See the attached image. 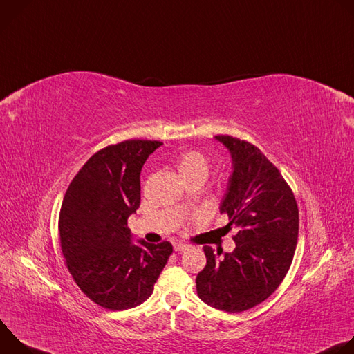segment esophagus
Returning <instances> with one entry per match:
<instances>
[{
    "mask_svg": "<svg viewBox=\"0 0 354 354\" xmlns=\"http://www.w3.org/2000/svg\"><path fill=\"white\" fill-rule=\"evenodd\" d=\"M189 248H190V246L186 245V243H176V245L174 246L175 252H185V250H187Z\"/></svg>",
    "mask_w": 354,
    "mask_h": 354,
    "instance_id": "obj_1",
    "label": "esophagus"
}]
</instances>
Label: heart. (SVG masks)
<instances>
[{
	"label": "heart",
	"mask_w": 354,
	"mask_h": 354,
	"mask_svg": "<svg viewBox=\"0 0 354 354\" xmlns=\"http://www.w3.org/2000/svg\"><path fill=\"white\" fill-rule=\"evenodd\" d=\"M175 167L183 182L193 178H201L206 180L210 172L209 158L196 149H189L182 153L176 160Z\"/></svg>",
	"instance_id": "b5f03b06"
}]
</instances>
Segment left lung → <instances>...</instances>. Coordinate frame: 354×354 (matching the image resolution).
<instances>
[{"label":"left lung","instance_id":"left-lung-1","mask_svg":"<svg viewBox=\"0 0 354 354\" xmlns=\"http://www.w3.org/2000/svg\"><path fill=\"white\" fill-rule=\"evenodd\" d=\"M232 158L220 213L236 227L235 249L214 254L196 277L197 295L225 313H242L269 298L286 277L298 238L295 197L279 169L248 141L216 136Z\"/></svg>","mask_w":354,"mask_h":354}]
</instances>
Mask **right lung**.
<instances>
[{"instance_id":"1","label":"right lung","mask_w":354,"mask_h":354,"mask_svg":"<svg viewBox=\"0 0 354 354\" xmlns=\"http://www.w3.org/2000/svg\"><path fill=\"white\" fill-rule=\"evenodd\" d=\"M161 141L126 140L93 154L70 183L59 217L68 272L95 304L137 307L153 294L169 242L133 243L127 218L140 207V174Z\"/></svg>"}]
</instances>
